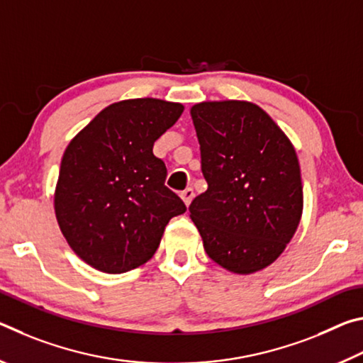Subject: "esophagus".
Instances as JSON below:
<instances>
[{
  "mask_svg": "<svg viewBox=\"0 0 363 363\" xmlns=\"http://www.w3.org/2000/svg\"><path fill=\"white\" fill-rule=\"evenodd\" d=\"M194 196H195V192H194L192 187H187L186 190H182V192H181V199L184 200V203H186L187 206L192 203Z\"/></svg>",
  "mask_w": 363,
  "mask_h": 363,
  "instance_id": "34e87169",
  "label": "esophagus"
}]
</instances>
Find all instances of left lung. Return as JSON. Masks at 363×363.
Instances as JSON below:
<instances>
[{
    "label": "left lung",
    "mask_w": 363,
    "mask_h": 363,
    "mask_svg": "<svg viewBox=\"0 0 363 363\" xmlns=\"http://www.w3.org/2000/svg\"><path fill=\"white\" fill-rule=\"evenodd\" d=\"M206 192L189 206L203 248L233 274H253L284 253L303 214L294 147L256 104L200 102L190 108Z\"/></svg>",
    "instance_id": "left-lung-1"
}]
</instances>
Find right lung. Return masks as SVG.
<instances>
[{
    "label": "right lung",
    "mask_w": 363,
    "mask_h": 363,
    "mask_svg": "<svg viewBox=\"0 0 363 363\" xmlns=\"http://www.w3.org/2000/svg\"><path fill=\"white\" fill-rule=\"evenodd\" d=\"M182 112V104L152 97L115 102L67 145L54 210L67 243L91 267L123 274L143 266L169 219L186 213L153 155Z\"/></svg>",
    "instance_id": "add662e5"
}]
</instances>
